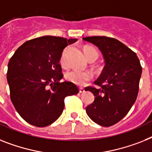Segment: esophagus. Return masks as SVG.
<instances>
[{"instance_id": "esophagus-1", "label": "esophagus", "mask_w": 152, "mask_h": 152, "mask_svg": "<svg viewBox=\"0 0 152 152\" xmlns=\"http://www.w3.org/2000/svg\"><path fill=\"white\" fill-rule=\"evenodd\" d=\"M79 92H80V93H84V92H85V89H84L83 88H79Z\"/></svg>"}]
</instances>
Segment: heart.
Segmentation results:
<instances>
[{
    "label": "heart",
    "mask_w": 152,
    "mask_h": 152,
    "mask_svg": "<svg viewBox=\"0 0 152 152\" xmlns=\"http://www.w3.org/2000/svg\"><path fill=\"white\" fill-rule=\"evenodd\" d=\"M85 53L88 61L98 57V53L96 50L91 48V47L85 48ZM61 64H62V66H66L65 52L63 53L62 56H61ZM65 78L75 85L82 86V85H85L87 81H90L92 78V75L88 71H80L77 70H72V71H67V73L65 74Z\"/></svg>",
    "instance_id": "obj_1"
}]
</instances>
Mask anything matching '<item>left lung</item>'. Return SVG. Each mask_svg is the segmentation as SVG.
<instances>
[{
    "label": "left lung",
    "instance_id": "1",
    "mask_svg": "<svg viewBox=\"0 0 152 152\" xmlns=\"http://www.w3.org/2000/svg\"><path fill=\"white\" fill-rule=\"evenodd\" d=\"M83 39L99 49L106 63L95 81L99 88H85L95 96L86 113L100 126H112L126 116L136 101L142 67L136 53L116 39L90 36Z\"/></svg>",
    "mask_w": 152,
    "mask_h": 152
}]
</instances>
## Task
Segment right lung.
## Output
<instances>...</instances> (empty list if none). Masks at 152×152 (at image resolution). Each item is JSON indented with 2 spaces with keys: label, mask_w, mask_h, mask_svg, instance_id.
I'll use <instances>...</instances> for the list:
<instances>
[{
  "label": "right lung",
  "mask_w": 152,
  "mask_h": 152,
  "mask_svg": "<svg viewBox=\"0 0 152 152\" xmlns=\"http://www.w3.org/2000/svg\"><path fill=\"white\" fill-rule=\"evenodd\" d=\"M77 39L45 36L24 42L7 64L10 97L17 112L28 124L43 127L59 118L64 98L78 93L75 84L64 81L62 53Z\"/></svg>",
  "instance_id": "right-lung-1"
}]
</instances>
